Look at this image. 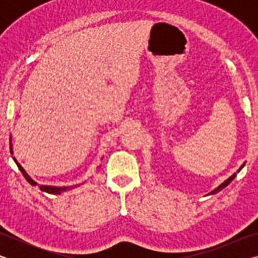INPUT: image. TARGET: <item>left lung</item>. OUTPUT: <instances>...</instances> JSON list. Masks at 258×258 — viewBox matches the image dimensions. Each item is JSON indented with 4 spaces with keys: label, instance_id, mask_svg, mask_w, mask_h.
Segmentation results:
<instances>
[{
    "label": "left lung",
    "instance_id": "left-lung-1",
    "mask_svg": "<svg viewBox=\"0 0 258 258\" xmlns=\"http://www.w3.org/2000/svg\"><path fill=\"white\" fill-rule=\"evenodd\" d=\"M242 167H243V165L241 166V167H240V168L238 169V172H237V173H239L240 171H241V168H242ZM237 173H234L232 176H231V177H229V178H228V180H226V181H224L223 183H222V184H221L220 186H217V187H216V189H215V190H213V191H212V192H211V194H209V195H214V194H217V192H220V191H221L222 189H224V187H225L226 185H229V184H230V182H232V180H233V178L235 177V175H237Z\"/></svg>",
    "mask_w": 258,
    "mask_h": 258
}]
</instances>
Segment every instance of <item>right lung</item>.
Masks as SVG:
<instances>
[{
  "label": "right lung",
  "mask_w": 258,
  "mask_h": 258,
  "mask_svg": "<svg viewBox=\"0 0 258 258\" xmlns=\"http://www.w3.org/2000/svg\"><path fill=\"white\" fill-rule=\"evenodd\" d=\"M10 150H11V154H12V149H11V145H10ZM18 165V168L20 169V172L23 173V175H24V177L26 178V181H27L29 184H32L33 186L34 185H36V183H35L33 180H30V178L28 177V175L27 174L25 173V171L23 169V167H21V166L19 165V164H17ZM77 185H73V186H66V187H56V186H46V185H42L41 186V190L42 191H45V192H49V194H52V195H60L61 192L62 191H67V190H71V189H74V187H76Z\"/></svg>",
  "instance_id": "1"
}]
</instances>
